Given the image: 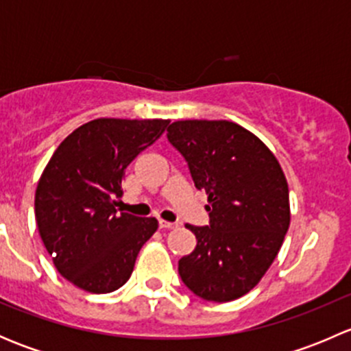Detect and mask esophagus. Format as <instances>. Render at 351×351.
<instances>
[{"label":"esophagus","instance_id":"esophagus-1","mask_svg":"<svg viewBox=\"0 0 351 351\" xmlns=\"http://www.w3.org/2000/svg\"><path fill=\"white\" fill-rule=\"evenodd\" d=\"M159 228H161V229H173V228H176V224H173V222H168V221H162V219H159Z\"/></svg>","mask_w":351,"mask_h":351}]
</instances>
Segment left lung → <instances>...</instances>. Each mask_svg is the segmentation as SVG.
Returning a JSON list of instances; mask_svg holds the SVG:
<instances>
[{"instance_id":"left-lung-1","label":"left lung","mask_w":351,"mask_h":351,"mask_svg":"<svg viewBox=\"0 0 351 351\" xmlns=\"http://www.w3.org/2000/svg\"><path fill=\"white\" fill-rule=\"evenodd\" d=\"M168 141L208 195V226H186L197 246L178 261L182 282L204 300L229 302L261 280L289 231V185L274 153L228 120H178Z\"/></svg>"}]
</instances>
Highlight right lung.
I'll return each mask as SVG.
<instances>
[{"label": "right lung", "instance_id": "add662e5", "mask_svg": "<svg viewBox=\"0 0 351 351\" xmlns=\"http://www.w3.org/2000/svg\"><path fill=\"white\" fill-rule=\"evenodd\" d=\"M169 120L97 119L66 137L45 166L35 192V221L59 274L91 293L129 280L154 217L119 212L122 178Z\"/></svg>", "mask_w": 351, "mask_h": 351}]
</instances>
